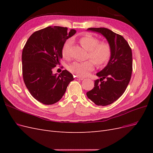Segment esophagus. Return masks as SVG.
Wrapping results in <instances>:
<instances>
[{
    "label": "esophagus",
    "instance_id": "1",
    "mask_svg": "<svg viewBox=\"0 0 153 153\" xmlns=\"http://www.w3.org/2000/svg\"><path fill=\"white\" fill-rule=\"evenodd\" d=\"M76 80H84V78L80 77V76H76Z\"/></svg>",
    "mask_w": 153,
    "mask_h": 153
}]
</instances>
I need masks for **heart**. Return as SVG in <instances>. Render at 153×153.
I'll return each instance as SVG.
<instances>
[{
	"label": "heart",
	"instance_id": "heart-1",
	"mask_svg": "<svg viewBox=\"0 0 153 153\" xmlns=\"http://www.w3.org/2000/svg\"><path fill=\"white\" fill-rule=\"evenodd\" d=\"M81 45L89 51V56L98 66H103L107 63L110 57L111 50L109 45L105 43H99L98 39L91 36H83L80 39ZM71 39H68L62 48V57L68 59L70 57ZM94 68V63L91 60L85 62H74L69 67L72 73L78 76H84L89 74Z\"/></svg>",
	"mask_w": 153,
	"mask_h": 153
}]
</instances>
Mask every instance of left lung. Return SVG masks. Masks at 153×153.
Masks as SVG:
<instances>
[{"mask_svg":"<svg viewBox=\"0 0 153 153\" xmlns=\"http://www.w3.org/2000/svg\"><path fill=\"white\" fill-rule=\"evenodd\" d=\"M107 40L111 50L108 62L96 73L100 79L87 92L88 98L98 106H106L118 100L126 90L132 73V52L127 41L121 35L106 28H89Z\"/></svg>","mask_w":153,"mask_h":153,"instance_id":"8db88e82","label":"left lung"}]
</instances>
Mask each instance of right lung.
<instances>
[{
  "label": "right lung",
  "instance_id": "obj_1",
  "mask_svg": "<svg viewBox=\"0 0 153 153\" xmlns=\"http://www.w3.org/2000/svg\"><path fill=\"white\" fill-rule=\"evenodd\" d=\"M76 33L66 27H48L34 32L22 52L24 81L31 95L45 105L57 103L74 80L72 74L63 70L58 75L53 69L62 58V48L66 39Z\"/></svg>",
  "mask_w": 153,
  "mask_h": 153
}]
</instances>
